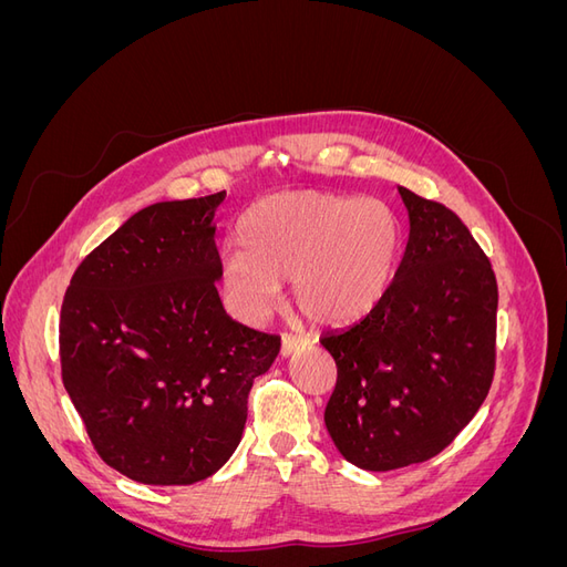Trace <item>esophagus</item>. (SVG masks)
Wrapping results in <instances>:
<instances>
[{
  "label": "esophagus",
  "mask_w": 567,
  "mask_h": 567,
  "mask_svg": "<svg viewBox=\"0 0 567 567\" xmlns=\"http://www.w3.org/2000/svg\"><path fill=\"white\" fill-rule=\"evenodd\" d=\"M307 346H310V338H307V336L286 333L284 340H281V357L293 354V352H298V350H302V348H307Z\"/></svg>",
  "instance_id": "esophagus-1"
}]
</instances>
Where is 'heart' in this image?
Wrapping results in <instances>:
<instances>
[{
	"label": "heart",
	"mask_w": 567,
	"mask_h": 567,
	"mask_svg": "<svg viewBox=\"0 0 567 567\" xmlns=\"http://www.w3.org/2000/svg\"><path fill=\"white\" fill-rule=\"evenodd\" d=\"M244 250L221 255V288L234 312L257 321L281 284H293L302 317L342 323L367 315L388 290L402 225L388 203L333 192H281L250 205L238 227Z\"/></svg>",
	"instance_id": "b5f03b06"
}]
</instances>
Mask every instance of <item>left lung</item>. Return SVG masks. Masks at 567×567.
<instances>
[{
  "instance_id": "obj_1",
  "label": "left lung",
  "mask_w": 567,
  "mask_h": 567,
  "mask_svg": "<svg viewBox=\"0 0 567 567\" xmlns=\"http://www.w3.org/2000/svg\"><path fill=\"white\" fill-rule=\"evenodd\" d=\"M409 241L383 298L319 342L338 379L323 411L338 452L367 471L423 463L485 402L496 367V277L447 205L400 186Z\"/></svg>"
}]
</instances>
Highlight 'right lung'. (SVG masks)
Masks as SVG:
<instances>
[{"instance_id":"obj_1","label":"right lung","mask_w":567,"mask_h":567,"mask_svg":"<svg viewBox=\"0 0 567 567\" xmlns=\"http://www.w3.org/2000/svg\"><path fill=\"white\" fill-rule=\"evenodd\" d=\"M227 192L153 203L78 265L59 354L96 454L144 485H194L244 435L281 338L225 315L213 217Z\"/></svg>"}]
</instances>
